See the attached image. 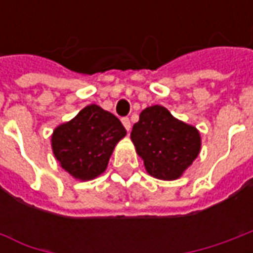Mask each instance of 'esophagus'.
Instances as JSON below:
<instances>
[{"label":"esophagus","instance_id":"esophagus-1","mask_svg":"<svg viewBox=\"0 0 253 253\" xmlns=\"http://www.w3.org/2000/svg\"><path fill=\"white\" fill-rule=\"evenodd\" d=\"M122 123H123V126L126 127L127 131H128V130H130V127H131L130 119H128V118H122Z\"/></svg>","mask_w":253,"mask_h":253}]
</instances>
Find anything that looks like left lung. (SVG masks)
<instances>
[{
	"label": "left lung",
	"mask_w": 253,
	"mask_h": 253,
	"mask_svg": "<svg viewBox=\"0 0 253 253\" xmlns=\"http://www.w3.org/2000/svg\"><path fill=\"white\" fill-rule=\"evenodd\" d=\"M131 141L148 173L161 180L180 177L201 150V135L195 127L173 118L163 105L141 112L132 126Z\"/></svg>",
	"instance_id": "left-lung-1"
}]
</instances>
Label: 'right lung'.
<instances>
[{"mask_svg":"<svg viewBox=\"0 0 253 253\" xmlns=\"http://www.w3.org/2000/svg\"><path fill=\"white\" fill-rule=\"evenodd\" d=\"M125 135L126 128L115 115L90 104L54 130L51 145L63 169L76 179L90 180L104 172Z\"/></svg>","mask_w":253,"mask_h":253,"instance_id":"right-lung-1","label":"right lung"}]
</instances>
